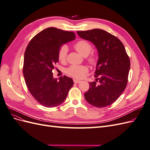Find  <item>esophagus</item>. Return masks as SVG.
Wrapping results in <instances>:
<instances>
[{"instance_id":"esophagus-1","label":"esophagus","mask_w":150,"mask_h":150,"mask_svg":"<svg viewBox=\"0 0 150 150\" xmlns=\"http://www.w3.org/2000/svg\"><path fill=\"white\" fill-rule=\"evenodd\" d=\"M74 83H79L81 82V81H80V80H76V79H74Z\"/></svg>"}]
</instances>
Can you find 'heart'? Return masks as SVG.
<instances>
[{"label": "heart", "instance_id": "b5f03b06", "mask_svg": "<svg viewBox=\"0 0 150 150\" xmlns=\"http://www.w3.org/2000/svg\"><path fill=\"white\" fill-rule=\"evenodd\" d=\"M75 49L80 54L83 56H87L90 54L93 49V46L89 42L86 40H80L74 44ZM68 49L67 45H63L60 47L58 52V59L60 62L64 63L67 60ZM87 61L91 64L96 65L98 63V58L96 55L92 54L87 58ZM88 71V68L86 66H76L72 65L67 70V73L73 77L82 78Z\"/></svg>", "mask_w": 150, "mask_h": 150}]
</instances>
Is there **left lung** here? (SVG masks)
Listing matches in <instances>:
<instances>
[{"label":"left lung","instance_id":"left-lung-1","mask_svg":"<svg viewBox=\"0 0 150 150\" xmlns=\"http://www.w3.org/2000/svg\"><path fill=\"white\" fill-rule=\"evenodd\" d=\"M76 33L93 42L99 54L94 75L96 80L89 83V89L84 94L86 100L98 108L110 106L120 96L128 82L130 63L124 45L117 37L103 30Z\"/></svg>","mask_w":150,"mask_h":150}]
</instances>
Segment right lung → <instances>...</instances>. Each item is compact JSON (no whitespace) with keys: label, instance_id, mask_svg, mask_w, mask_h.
<instances>
[{"label":"right lung","instance_id":"add662e5","mask_svg":"<svg viewBox=\"0 0 150 150\" xmlns=\"http://www.w3.org/2000/svg\"><path fill=\"white\" fill-rule=\"evenodd\" d=\"M75 34L54 27L47 28L32 38L26 48L23 73L26 87L42 106L56 107L63 103L74 81L67 76L53 79L52 70L58 63L63 44L74 40Z\"/></svg>","mask_w":150,"mask_h":150}]
</instances>
